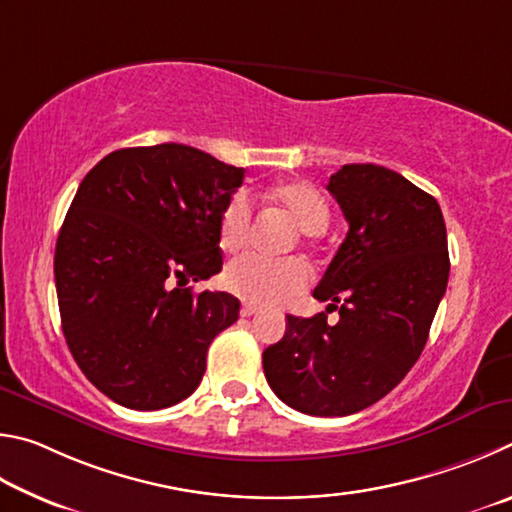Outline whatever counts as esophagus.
<instances>
[{"instance_id":"esophagus-1","label":"esophagus","mask_w":512,"mask_h":512,"mask_svg":"<svg viewBox=\"0 0 512 512\" xmlns=\"http://www.w3.org/2000/svg\"><path fill=\"white\" fill-rule=\"evenodd\" d=\"M256 312H258V308L254 306V303H242V308H240L242 317H251V315H256Z\"/></svg>"}]
</instances>
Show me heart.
Here are the masks:
<instances>
[{
    "mask_svg": "<svg viewBox=\"0 0 512 512\" xmlns=\"http://www.w3.org/2000/svg\"><path fill=\"white\" fill-rule=\"evenodd\" d=\"M267 197L297 222L306 236H319L328 229L330 206L317 186L308 182H290L272 188ZM251 231V200L245 191L231 195L220 213L218 240L227 254H236L247 245ZM224 285L236 297L274 306L306 290L310 281L308 265L299 258H265L247 254L233 261L224 270Z\"/></svg>",
    "mask_w": 512,
    "mask_h": 512,
    "instance_id": "obj_1",
    "label": "heart"
}]
</instances>
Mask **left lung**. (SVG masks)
I'll use <instances>...</instances> for the list:
<instances>
[{"mask_svg":"<svg viewBox=\"0 0 512 512\" xmlns=\"http://www.w3.org/2000/svg\"><path fill=\"white\" fill-rule=\"evenodd\" d=\"M328 191L348 233L312 292L339 310L328 324L288 315L281 342L267 346V384L310 416H348L398 387L423 353L441 303L450 256L441 206L396 170L346 164Z\"/></svg>","mask_w":512,"mask_h":512,"instance_id":"1","label":"left lung"}]
</instances>
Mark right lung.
Returning <instances> with one entry per match:
<instances>
[{
	"label": "right lung",
	"instance_id": "add662e5",
	"mask_svg": "<svg viewBox=\"0 0 512 512\" xmlns=\"http://www.w3.org/2000/svg\"><path fill=\"white\" fill-rule=\"evenodd\" d=\"M236 168L184 143L121 148L80 182L56 242L62 333L80 371L119 405H177L202 382L213 337L238 319L222 270L220 213Z\"/></svg>",
	"mask_w": 512,
	"mask_h": 512
}]
</instances>
